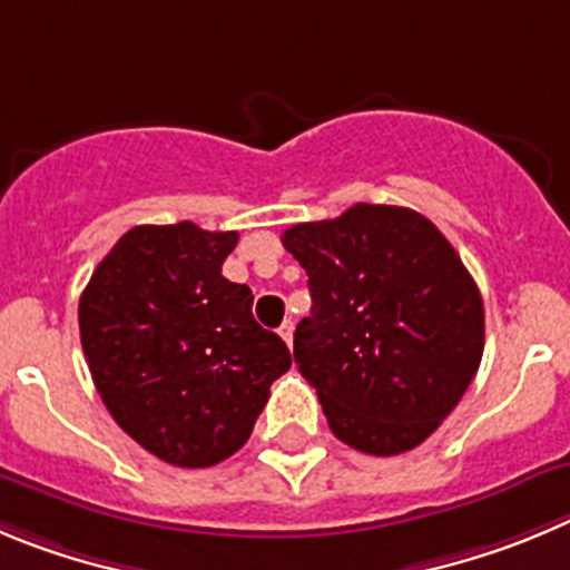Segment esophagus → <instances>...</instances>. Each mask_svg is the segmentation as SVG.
<instances>
[{
  "instance_id": "34e87169",
  "label": "esophagus",
  "mask_w": 570,
  "mask_h": 570,
  "mask_svg": "<svg viewBox=\"0 0 570 570\" xmlns=\"http://www.w3.org/2000/svg\"><path fill=\"white\" fill-rule=\"evenodd\" d=\"M278 334H281V337H284V343L289 345V348H292V340H295V323H292V321H284V323H281Z\"/></svg>"
}]
</instances>
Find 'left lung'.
Instances as JSON below:
<instances>
[{"mask_svg":"<svg viewBox=\"0 0 570 570\" xmlns=\"http://www.w3.org/2000/svg\"><path fill=\"white\" fill-rule=\"evenodd\" d=\"M281 242L309 275L295 363L332 433L368 455L422 444L483 357L481 292L453 244L422 213L368 202Z\"/></svg>","mask_w":570,"mask_h":570,"instance_id":"obj_1","label":"left lung"}]
</instances>
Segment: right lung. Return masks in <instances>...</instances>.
Segmentation results:
<instances>
[{
	"label": "right lung",
	"instance_id": "right-lung-1",
	"mask_svg": "<svg viewBox=\"0 0 570 570\" xmlns=\"http://www.w3.org/2000/svg\"><path fill=\"white\" fill-rule=\"evenodd\" d=\"M238 233L137 225L78 303L92 382L124 433L174 466H213L253 433L292 365L253 317V292L222 275Z\"/></svg>",
	"mask_w": 570,
	"mask_h": 570
}]
</instances>
